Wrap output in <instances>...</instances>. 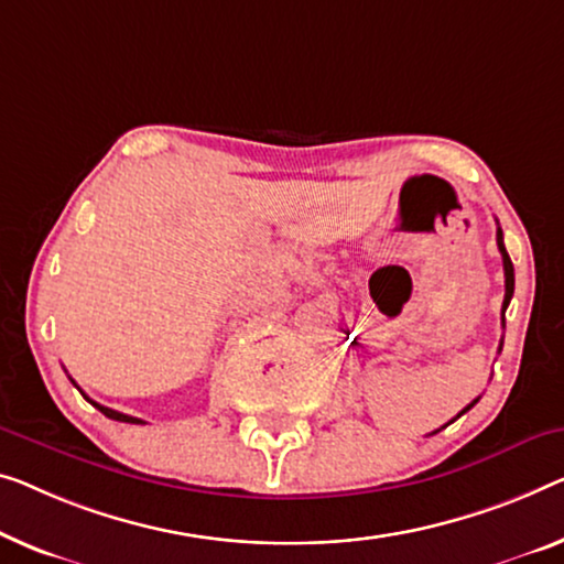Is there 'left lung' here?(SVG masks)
<instances>
[{"instance_id": "1", "label": "left lung", "mask_w": 564, "mask_h": 564, "mask_svg": "<svg viewBox=\"0 0 564 564\" xmlns=\"http://www.w3.org/2000/svg\"><path fill=\"white\" fill-rule=\"evenodd\" d=\"M497 246H499V253H501V260H503V283H507V293H503V306H501V322H503V311H507V306H509V301H511V296H514V265H511V258H509V253H507V248H503V232H501V228H497ZM499 351H501V347H499ZM478 402V398L470 402L468 408H464L460 410V413L456 415V417H460L464 413H468L470 408H474ZM453 417V420H456ZM451 420V423H453ZM445 427V425H443Z\"/></svg>"}]
</instances>
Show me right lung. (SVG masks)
<instances>
[{"label":"right lung","instance_id":"add662e5","mask_svg":"<svg viewBox=\"0 0 564 564\" xmlns=\"http://www.w3.org/2000/svg\"><path fill=\"white\" fill-rule=\"evenodd\" d=\"M73 382V380H70ZM75 384V382H73ZM83 398H86V394H83ZM90 405L94 408H98L100 413H104L106 417H111V420H119V423H131V425H144V420L141 417H131V415H123V413H119V410H111V408H106V405H98V402H94L90 398H86Z\"/></svg>","mask_w":564,"mask_h":564}]
</instances>
